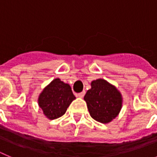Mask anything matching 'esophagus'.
<instances>
[{"label": "esophagus", "mask_w": 157, "mask_h": 157, "mask_svg": "<svg viewBox=\"0 0 157 157\" xmlns=\"http://www.w3.org/2000/svg\"><path fill=\"white\" fill-rule=\"evenodd\" d=\"M84 94H85V91H82V92L79 93V94H77V95H78V97H80V98H83V97H84Z\"/></svg>", "instance_id": "1"}]
</instances>
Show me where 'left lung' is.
<instances>
[{"mask_svg":"<svg viewBox=\"0 0 157 157\" xmlns=\"http://www.w3.org/2000/svg\"><path fill=\"white\" fill-rule=\"evenodd\" d=\"M84 95L90 115L102 124H108L118 116L122 108L123 98L115 86L105 80H93Z\"/></svg>","mask_w":157,"mask_h":157,"instance_id":"left-lung-1","label":"left lung"}]
</instances>
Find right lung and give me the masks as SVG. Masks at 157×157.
Instances as JSON below:
<instances>
[{"instance_id":"right-lung-1","label":"right lung","mask_w":157,"mask_h":157,"mask_svg":"<svg viewBox=\"0 0 157 157\" xmlns=\"http://www.w3.org/2000/svg\"><path fill=\"white\" fill-rule=\"evenodd\" d=\"M75 98L70 86L56 78L44 88L38 98V105L45 117L55 120L64 115Z\"/></svg>"}]
</instances>
